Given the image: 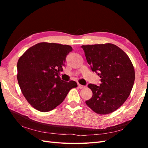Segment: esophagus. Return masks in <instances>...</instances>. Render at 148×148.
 <instances>
[{"instance_id": "esophagus-1", "label": "esophagus", "mask_w": 148, "mask_h": 148, "mask_svg": "<svg viewBox=\"0 0 148 148\" xmlns=\"http://www.w3.org/2000/svg\"><path fill=\"white\" fill-rule=\"evenodd\" d=\"M78 87L79 89H82V88H84V86H83V85L80 84H78Z\"/></svg>"}]
</instances>
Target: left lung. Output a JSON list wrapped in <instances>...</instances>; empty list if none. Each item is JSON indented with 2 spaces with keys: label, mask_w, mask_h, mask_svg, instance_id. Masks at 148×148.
I'll list each match as a JSON object with an SVG mask.
<instances>
[{
  "label": "left lung",
  "mask_w": 148,
  "mask_h": 148,
  "mask_svg": "<svg viewBox=\"0 0 148 148\" xmlns=\"http://www.w3.org/2000/svg\"><path fill=\"white\" fill-rule=\"evenodd\" d=\"M91 69L101 78L99 86L89 84L92 96L86 101L98 114H108L127 99L135 82V70L127 53L112 44L82 46Z\"/></svg>",
  "instance_id": "8db88e82"
}]
</instances>
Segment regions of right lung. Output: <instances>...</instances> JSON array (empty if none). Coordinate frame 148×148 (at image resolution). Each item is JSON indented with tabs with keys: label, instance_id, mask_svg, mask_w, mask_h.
<instances>
[{
	"label": "right lung",
	"instance_id": "1",
	"mask_svg": "<svg viewBox=\"0 0 148 148\" xmlns=\"http://www.w3.org/2000/svg\"><path fill=\"white\" fill-rule=\"evenodd\" d=\"M73 49L69 45L41 42L26 51L17 63V79L26 99L41 112L53 110L64 101L74 81L60 79L66 57Z\"/></svg>",
	"mask_w": 148,
	"mask_h": 148
}]
</instances>
